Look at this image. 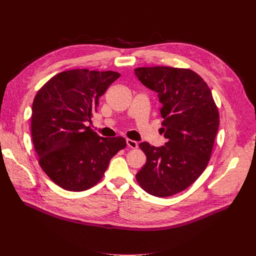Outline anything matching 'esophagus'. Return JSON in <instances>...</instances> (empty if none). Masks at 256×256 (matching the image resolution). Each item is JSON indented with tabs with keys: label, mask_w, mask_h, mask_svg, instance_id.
Instances as JSON below:
<instances>
[{
	"label": "esophagus",
	"mask_w": 256,
	"mask_h": 256,
	"mask_svg": "<svg viewBox=\"0 0 256 256\" xmlns=\"http://www.w3.org/2000/svg\"><path fill=\"white\" fill-rule=\"evenodd\" d=\"M126 144L132 149H136L138 146V142H136L134 140H130V138H126Z\"/></svg>",
	"instance_id": "1"
}]
</instances>
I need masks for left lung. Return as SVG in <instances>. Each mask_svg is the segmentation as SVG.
<instances>
[{"mask_svg": "<svg viewBox=\"0 0 256 256\" xmlns=\"http://www.w3.org/2000/svg\"><path fill=\"white\" fill-rule=\"evenodd\" d=\"M138 79L158 93L167 142L159 148L138 144L147 162L136 174L138 186L154 196L167 198L186 190L210 159L220 116L204 79L190 68L142 66Z\"/></svg>", "mask_w": 256, "mask_h": 256, "instance_id": "1", "label": "left lung"}]
</instances>
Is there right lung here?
I'll list each match as a JSON object with an SVG mask.
<instances>
[{
    "instance_id": "obj_1",
    "label": "right lung",
    "mask_w": 256,
    "mask_h": 256,
    "mask_svg": "<svg viewBox=\"0 0 256 256\" xmlns=\"http://www.w3.org/2000/svg\"><path fill=\"white\" fill-rule=\"evenodd\" d=\"M120 77L114 70H70L50 78L34 97L31 136L38 163L66 190L96 186L110 159L126 147L124 138H102L86 124L99 97Z\"/></svg>"
}]
</instances>
